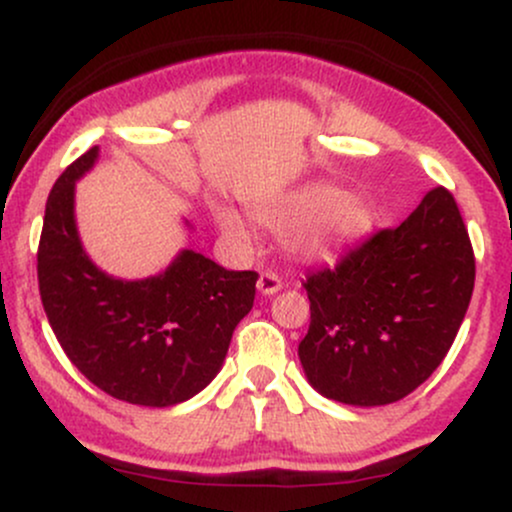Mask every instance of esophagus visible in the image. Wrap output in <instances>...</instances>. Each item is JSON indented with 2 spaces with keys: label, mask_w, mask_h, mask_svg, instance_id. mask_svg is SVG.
Returning <instances> with one entry per match:
<instances>
[{
  "label": "esophagus",
  "mask_w": 512,
  "mask_h": 512,
  "mask_svg": "<svg viewBox=\"0 0 512 512\" xmlns=\"http://www.w3.org/2000/svg\"><path fill=\"white\" fill-rule=\"evenodd\" d=\"M281 286H284V281H281V276L274 272H262L260 279H257V291H260L262 296H274L276 291H281Z\"/></svg>",
  "instance_id": "34e87169"
}]
</instances>
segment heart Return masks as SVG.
<instances>
[{"label": "heart", "mask_w": 512, "mask_h": 512, "mask_svg": "<svg viewBox=\"0 0 512 512\" xmlns=\"http://www.w3.org/2000/svg\"><path fill=\"white\" fill-rule=\"evenodd\" d=\"M255 219L276 233H289V250L303 262H332L373 226V211L358 195L330 182H313L255 209ZM216 223L226 236L245 238L238 211L219 207Z\"/></svg>", "instance_id": "1"}]
</instances>
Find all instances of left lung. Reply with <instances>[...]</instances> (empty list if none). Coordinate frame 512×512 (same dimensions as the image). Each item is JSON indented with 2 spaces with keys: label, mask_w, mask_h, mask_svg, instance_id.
Masks as SVG:
<instances>
[{
  "label": "left lung",
  "mask_w": 512,
  "mask_h": 512,
  "mask_svg": "<svg viewBox=\"0 0 512 512\" xmlns=\"http://www.w3.org/2000/svg\"><path fill=\"white\" fill-rule=\"evenodd\" d=\"M298 358L322 397L383 407L440 366L474 291V252L455 199L436 187L399 223L310 274Z\"/></svg>",
  "instance_id": "obj_1"
}]
</instances>
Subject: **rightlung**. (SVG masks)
<instances>
[{
	"label": "right lung",
	"mask_w": 512,
	"mask_h": 512,
	"mask_svg": "<svg viewBox=\"0 0 512 512\" xmlns=\"http://www.w3.org/2000/svg\"><path fill=\"white\" fill-rule=\"evenodd\" d=\"M98 146L52 187L38 248V284L64 354L110 397L173 407L202 392L255 301V272H228L202 252L180 250L163 272L120 279L88 257L74 214L76 180Z\"/></svg>",
	"instance_id": "right-lung-1"
}]
</instances>
